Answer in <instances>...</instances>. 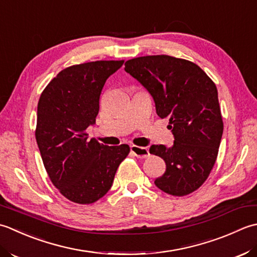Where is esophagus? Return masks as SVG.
<instances>
[{
    "mask_svg": "<svg viewBox=\"0 0 257 257\" xmlns=\"http://www.w3.org/2000/svg\"><path fill=\"white\" fill-rule=\"evenodd\" d=\"M131 152L139 159H146L150 156V151L146 148H141L138 145H131Z\"/></svg>",
    "mask_w": 257,
    "mask_h": 257,
    "instance_id": "obj_1",
    "label": "esophagus"
}]
</instances>
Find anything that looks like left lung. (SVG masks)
Wrapping results in <instances>:
<instances>
[{"label":"left lung","mask_w":257,"mask_h":257,"mask_svg":"<svg viewBox=\"0 0 257 257\" xmlns=\"http://www.w3.org/2000/svg\"><path fill=\"white\" fill-rule=\"evenodd\" d=\"M124 70L151 93L159 116L170 118L175 139L171 148H150L166 164L155 185L173 196L191 194L207 180L221 144L224 125L215 83L195 63L170 55L135 57Z\"/></svg>","instance_id":"left-lung-1"}]
</instances>
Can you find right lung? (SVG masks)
Returning <instances> with one entry per match:
<instances>
[{"mask_svg": "<svg viewBox=\"0 0 257 257\" xmlns=\"http://www.w3.org/2000/svg\"><path fill=\"white\" fill-rule=\"evenodd\" d=\"M121 61H95L66 67L42 92L35 139L51 182L61 194L77 204L98 201L112 186L130 146H107L88 140L95 123L99 95Z\"/></svg>", "mask_w": 257, "mask_h": 257, "instance_id": "add662e5", "label": "right lung"}]
</instances>
